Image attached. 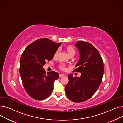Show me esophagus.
I'll return each mask as SVG.
<instances>
[{
    "instance_id": "34e87169",
    "label": "esophagus",
    "mask_w": 123,
    "mask_h": 123,
    "mask_svg": "<svg viewBox=\"0 0 123 123\" xmlns=\"http://www.w3.org/2000/svg\"><path fill=\"white\" fill-rule=\"evenodd\" d=\"M59 76H60V77H63V76H64V74H60V75H59Z\"/></svg>"
}]
</instances>
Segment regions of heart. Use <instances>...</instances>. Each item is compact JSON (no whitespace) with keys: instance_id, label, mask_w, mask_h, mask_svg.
I'll list each match as a JSON object with an SVG mask.
<instances>
[{"instance_id":"b5f03b06","label":"heart","mask_w":123,"mask_h":123,"mask_svg":"<svg viewBox=\"0 0 123 123\" xmlns=\"http://www.w3.org/2000/svg\"><path fill=\"white\" fill-rule=\"evenodd\" d=\"M66 50H67V51L68 55H75V51L74 49V48L73 47L71 46H68L66 48ZM58 54H59V50H57L54 54V56H57V55H58ZM60 68L62 70H64L65 69H66V67H65L64 64H61L60 65Z\"/></svg>"}]
</instances>
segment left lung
<instances>
[{
	"instance_id": "left-lung-1",
	"label": "left lung",
	"mask_w": 123,
	"mask_h": 123,
	"mask_svg": "<svg viewBox=\"0 0 123 123\" xmlns=\"http://www.w3.org/2000/svg\"><path fill=\"white\" fill-rule=\"evenodd\" d=\"M80 56L74 70L80 72V77L68 75L69 81L65 89L68 98L74 102H82L90 98L102 81L104 73L103 62L98 50L91 44L77 41L75 44Z\"/></svg>"
}]
</instances>
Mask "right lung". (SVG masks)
<instances>
[{"instance_id":"add662e5","label":"right lung","mask_w":123,"mask_h":123,"mask_svg":"<svg viewBox=\"0 0 123 123\" xmlns=\"http://www.w3.org/2000/svg\"><path fill=\"white\" fill-rule=\"evenodd\" d=\"M62 44L47 38L38 39L28 46L22 54L19 70L21 80L28 94L35 100H44L53 91L54 82L59 74L54 71L46 74L43 66L47 61L53 59Z\"/></svg>"}]
</instances>
